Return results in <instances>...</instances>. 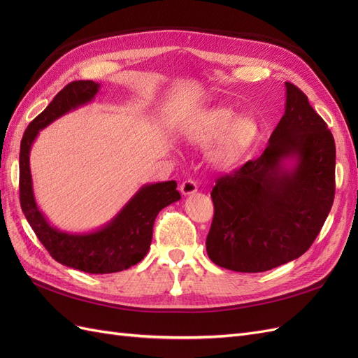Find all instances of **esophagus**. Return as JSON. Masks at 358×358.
Listing matches in <instances>:
<instances>
[{"mask_svg": "<svg viewBox=\"0 0 358 358\" xmlns=\"http://www.w3.org/2000/svg\"><path fill=\"white\" fill-rule=\"evenodd\" d=\"M197 189H199L197 182H196V180H192V179L183 180V182H182V185H180V192L183 194V196H191V194L197 192Z\"/></svg>", "mask_w": 358, "mask_h": 358, "instance_id": "esophagus-1", "label": "esophagus"}]
</instances>
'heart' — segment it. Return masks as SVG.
Returning <instances> with one entry per match:
<instances>
[{
    "label": "heart",
    "mask_w": 358,
    "mask_h": 358,
    "mask_svg": "<svg viewBox=\"0 0 358 358\" xmlns=\"http://www.w3.org/2000/svg\"><path fill=\"white\" fill-rule=\"evenodd\" d=\"M257 134L258 127L254 119L249 116L239 117V113L229 106L204 110L189 119L183 127V136L199 145H209L223 135L212 158L216 164L224 167H231L239 162L254 145Z\"/></svg>",
    "instance_id": "heart-1"
}]
</instances>
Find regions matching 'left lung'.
I'll return each instance as SVG.
<instances>
[{
	"label": "left lung",
	"mask_w": 358,
	"mask_h": 358,
	"mask_svg": "<svg viewBox=\"0 0 358 358\" xmlns=\"http://www.w3.org/2000/svg\"><path fill=\"white\" fill-rule=\"evenodd\" d=\"M285 113L264 152L210 192L213 221L206 239L212 262L258 273L305 254L317 239L334 200V138L308 96L285 82ZM294 159L292 168L283 162Z\"/></svg>",
	"instance_id": "obj_1"
}]
</instances>
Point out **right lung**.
<instances>
[{
  "label": "right lung",
  "instance_id": "obj_1",
  "mask_svg": "<svg viewBox=\"0 0 358 358\" xmlns=\"http://www.w3.org/2000/svg\"><path fill=\"white\" fill-rule=\"evenodd\" d=\"M100 85L92 80H74L55 95V99L25 129L19 154V199L20 208L38 241L58 263L86 273L104 275L129 268L140 263L152 242L157 215L166 206L180 199L175 180L150 183L140 188L125 208L103 229L70 234L52 227L37 208L32 194L29 150L40 129L59 116L90 103Z\"/></svg>",
  "mask_w": 358,
  "mask_h": 358
}]
</instances>
